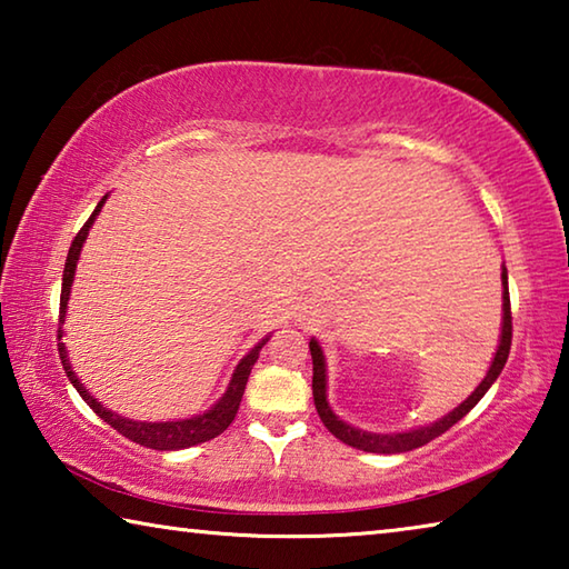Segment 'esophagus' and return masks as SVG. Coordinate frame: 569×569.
<instances>
[{"instance_id": "34e87169", "label": "esophagus", "mask_w": 569, "mask_h": 569, "mask_svg": "<svg viewBox=\"0 0 569 569\" xmlns=\"http://www.w3.org/2000/svg\"><path fill=\"white\" fill-rule=\"evenodd\" d=\"M316 313H319V308H316L313 301H303L301 306H296V321H311Z\"/></svg>"}]
</instances>
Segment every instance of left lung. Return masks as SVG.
<instances>
[{"instance_id": "8db88e82", "label": "left lung", "mask_w": 569, "mask_h": 569, "mask_svg": "<svg viewBox=\"0 0 569 569\" xmlns=\"http://www.w3.org/2000/svg\"><path fill=\"white\" fill-rule=\"evenodd\" d=\"M509 346H512V311H509L507 268L502 266V333H499L497 353H495L492 363H489L487 377L481 379L479 387L471 391L457 409H451L449 413H445V417L437 419V421L423 423V427L407 429V431H389V435L351 427L349 421L336 417V411L331 409L329 399H326V356L321 351V343L311 339V341H308V349H311V359H313V403H316V411H319L323 427L329 429L336 439H341L343 445H349L353 449H361V451H371V455H403V451L419 449L423 445H429L431 439L441 437L447 429L455 427L459 419H465L467 413L477 407L479 399L485 397L489 387H492V383L497 381L499 373H502L505 363H507V356H509Z\"/></svg>"}]
</instances>
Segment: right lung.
I'll return each instance as SVG.
<instances>
[{
    "instance_id": "right-lung-1",
    "label": "right lung",
    "mask_w": 569,
    "mask_h": 569,
    "mask_svg": "<svg viewBox=\"0 0 569 569\" xmlns=\"http://www.w3.org/2000/svg\"><path fill=\"white\" fill-rule=\"evenodd\" d=\"M104 200L108 196H102V200L94 208V213L90 216L88 223L82 226L80 233L74 236L72 246H70V253H67V263H64V273H62V296H60V359L62 366L67 371V379L72 381V387L80 391V397L88 401V407L98 413L100 419H104L110 423L112 429H118L122 437H128L134 445H142V447H150V449H158V451H176V449H188V447H196V445H203V441L216 439L218 435H223V431L230 427V421L236 419L238 407H240V399H243V391H246V383L250 377V369H253V363L258 361V353L266 346V341L271 339V336H266L263 341H258L253 349H250L243 359L238 361L233 377L228 381V389L223 397H220L213 407L203 413H196V417L190 419H176V421H134L128 417H120V413L110 411L104 403H100L98 399L92 397V393L84 389V383L77 379V373L72 371V363H70V356H67V346L62 343V336H64V316H67V301H70V291H72V281H74V271H77V261H80V253H82V246L84 240H88L90 228L94 223V218L104 206Z\"/></svg>"
}]
</instances>
